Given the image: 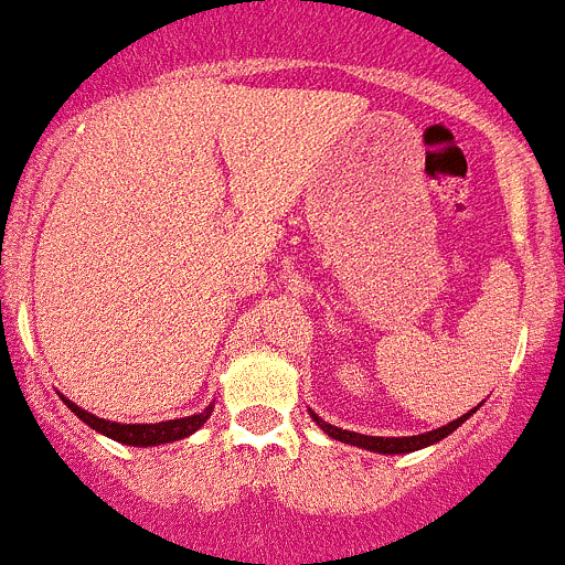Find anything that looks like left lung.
<instances>
[{"mask_svg":"<svg viewBox=\"0 0 565 565\" xmlns=\"http://www.w3.org/2000/svg\"><path fill=\"white\" fill-rule=\"evenodd\" d=\"M479 408L467 411L465 416H459V419L447 422V425H441V428L436 430H428V434H419V436H365V434H354V430H343V428H334V425H329V422L320 419L318 414H312V419L318 422L320 428H323V434H329L332 439L338 441H345V445H354V447H365V450H371V454H411V450H422V447L428 445H436V441H441L445 436L454 434L456 428H459L461 422L470 419L472 414H476Z\"/></svg>","mask_w":565,"mask_h":565,"instance_id":"left-lung-1","label":"left lung"}]
</instances>
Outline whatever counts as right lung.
Returning a JSON list of instances; mask_svg holds the SVG:
<instances>
[{
	"label": "right lung",
	"mask_w": 565,
	"mask_h": 565,
	"mask_svg": "<svg viewBox=\"0 0 565 565\" xmlns=\"http://www.w3.org/2000/svg\"><path fill=\"white\" fill-rule=\"evenodd\" d=\"M67 408L73 411L78 419H84L86 425L98 434L109 436V439L120 441V445H131V447H151V445H166V441H177V439H185L191 436L194 430H200L202 425L207 422L211 416V405H207L202 414H191V416H182V419H169V422H154V425H120V422H109V419H100V416L89 414V411L78 408L75 403H70L67 396H61Z\"/></svg>",
	"instance_id": "1"
}]
</instances>
